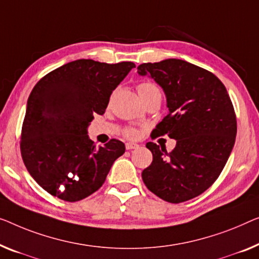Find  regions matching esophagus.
I'll list each match as a JSON object with an SVG mask.
<instances>
[{"label":"esophagus","mask_w":259,"mask_h":259,"mask_svg":"<svg viewBox=\"0 0 259 259\" xmlns=\"http://www.w3.org/2000/svg\"><path fill=\"white\" fill-rule=\"evenodd\" d=\"M138 148H140V145L136 144V143L129 142V143H126V144H125V149L126 150H133V149H138Z\"/></svg>","instance_id":"obj_1"}]
</instances>
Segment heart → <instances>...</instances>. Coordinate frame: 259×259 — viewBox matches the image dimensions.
<instances>
[{"label": "heart", "mask_w": 259, "mask_h": 259, "mask_svg": "<svg viewBox=\"0 0 259 259\" xmlns=\"http://www.w3.org/2000/svg\"><path fill=\"white\" fill-rule=\"evenodd\" d=\"M156 91H158L157 86L151 82H142L137 86V92L138 94H140V96H144L146 94H149V93H152ZM124 135L129 138H134L137 136V131L134 128H128L124 131Z\"/></svg>", "instance_id": "b5f03b06"}]
</instances>
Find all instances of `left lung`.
Returning a JSON list of instances; mask_svg holds the SVG:
<instances>
[{"label": "left lung", "instance_id": "1", "mask_svg": "<svg viewBox=\"0 0 259 259\" xmlns=\"http://www.w3.org/2000/svg\"><path fill=\"white\" fill-rule=\"evenodd\" d=\"M166 95L168 114L157 136L177 141L171 152L146 143L153 159L142 172L145 186L167 202L191 200L208 190L228 160L236 138V115L225 84L207 69L180 59L142 64Z\"/></svg>", "mask_w": 259, "mask_h": 259}]
</instances>
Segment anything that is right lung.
I'll return each instance as SVG.
<instances>
[{
	"instance_id": "1",
	"label": "right lung",
	"mask_w": 259,
	"mask_h": 259,
	"mask_svg": "<svg viewBox=\"0 0 259 259\" xmlns=\"http://www.w3.org/2000/svg\"><path fill=\"white\" fill-rule=\"evenodd\" d=\"M135 64L71 61L38 81L26 103L21 153L31 177L64 201L96 192L111 165L125 151L121 141L96 148L87 128L105 114L111 93Z\"/></svg>"
}]
</instances>
